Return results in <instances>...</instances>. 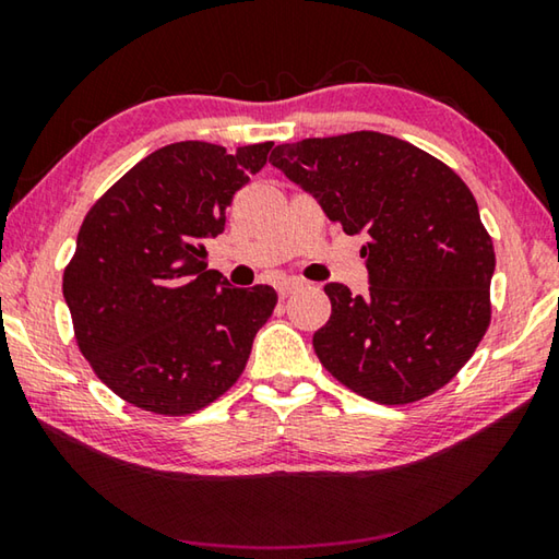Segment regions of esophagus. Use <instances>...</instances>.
Segmentation results:
<instances>
[{"instance_id": "34e87169", "label": "esophagus", "mask_w": 559, "mask_h": 559, "mask_svg": "<svg viewBox=\"0 0 559 559\" xmlns=\"http://www.w3.org/2000/svg\"><path fill=\"white\" fill-rule=\"evenodd\" d=\"M300 286H302V283H300L298 278H281V281L276 283V290H278L281 298H288L290 293H296Z\"/></svg>"}]
</instances>
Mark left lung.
<instances>
[{"instance_id":"obj_1","label":"left lung","mask_w":559,"mask_h":559,"mask_svg":"<svg viewBox=\"0 0 559 559\" xmlns=\"http://www.w3.org/2000/svg\"><path fill=\"white\" fill-rule=\"evenodd\" d=\"M269 163L345 234H367L370 293L328 283L313 335L325 370L377 404H412L459 374L490 325L493 239L466 182L424 150L374 130L278 145Z\"/></svg>"}]
</instances>
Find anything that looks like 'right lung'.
Returning <instances> with one entry per match:
<instances>
[{"mask_svg": "<svg viewBox=\"0 0 559 559\" xmlns=\"http://www.w3.org/2000/svg\"><path fill=\"white\" fill-rule=\"evenodd\" d=\"M273 143H173L128 169L81 224L63 269L75 345L138 409L187 416L229 392L278 296L206 271L210 236Z\"/></svg>", "mask_w": 559, "mask_h": 559, "instance_id": "obj_1", "label": "right lung"}]
</instances>
